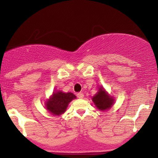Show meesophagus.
I'll return each instance as SVG.
<instances>
[{"label":"esophagus","instance_id":"obj_1","mask_svg":"<svg viewBox=\"0 0 158 158\" xmlns=\"http://www.w3.org/2000/svg\"><path fill=\"white\" fill-rule=\"evenodd\" d=\"M77 97L79 98V99H82V98L84 97V94H83V93H78L77 94Z\"/></svg>","mask_w":158,"mask_h":158}]
</instances>
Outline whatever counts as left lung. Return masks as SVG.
I'll use <instances>...</instances> for the list:
<instances>
[{"label":"left lung","instance_id":"obj_1","mask_svg":"<svg viewBox=\"0 0 158 158\" xmlns=\"http://www.w3.org/2000/svg\"><path fill=\"white\" fill-rule=\"evenodd\" d=\"M92 101L97 109L102 111L109 110L115 103L114 98L110 96L102 86L98 88L97 93L92 97Z\"/></svg>","mask_w":158,"mask_h":158}]
</instances>
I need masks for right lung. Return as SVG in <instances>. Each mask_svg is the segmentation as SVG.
<instances>
[{
    "instance_id": "add662e5",
    "label": "right lung",
    "mask_w": 158,
    "mask_h": 158,
    "mask_svg": "<svg viewBox=\"0 0 158 158\" xmlns=\"http://www.w3.org/2000/svg\"><path fill=\"white\" fill-rule=\"evenodd\" d=\"M76 98L77 97L70 92L64 93L61 90L53 91L45 102V108L52 115L59 116L66 111L69 103Z\"/></svg>"
}]
</instances>
